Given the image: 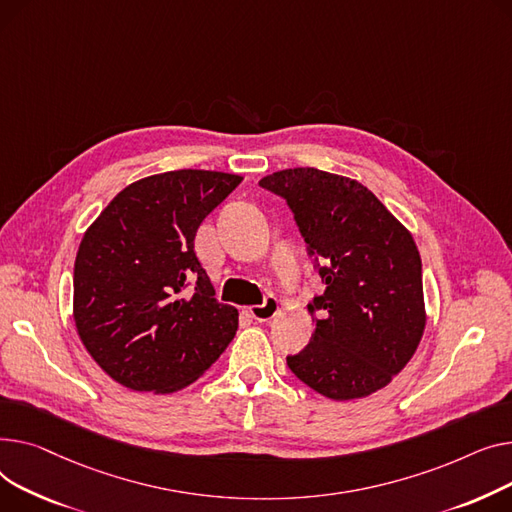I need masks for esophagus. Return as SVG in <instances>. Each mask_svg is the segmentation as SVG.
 <instances>
[{"instance_id":"obj_1","label":"esophagus","mask_w":512,"mask_h":512,"mask_svg":"<svg viewBox=\"0 0 512 512\" xmlns=\"http://www.w3.org/2000/svg\"><path fill=\"white\" fill-rule=\"evenodd\" d=\"M279 308H281L279 299H277L275 295H268V297L264 299L262 306H252V308H250V314H252V318L258 320V322H268L270 318L277 316Z\"/></svg>"}]
</instances>
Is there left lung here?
<instances>
[{"label":"left lung","instance_id":"8db88e82","mask_svg":"<svg viewBox=\"0 0 512 512\" xmlns=\"http://www.w3.org/2000/svg\"><path fill=\"white\" fill-rule=\"evenodd\" d=\"M260 186L287 200L326 285L308 306L318 314L312 341L287 366L326 399L376 393L409 364L426 328L422 258L409 229L345 175L293 167Z\"/></svg>","mask_w":512,"mask_h":512}]
</instances>
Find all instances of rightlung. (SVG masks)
Segmentation results:
<instances>
[{
    "label": "right lung",
    "mask_w": 512,
    "mask_h": 512,
    "mask_svg": "<svg viewBox=\"0 0 512 512\" xmlns=\"http://www.w3.org/2000/svg\"><path fill=\"white\" fill-rule=\"evenodd\" d=\"M242 175L177 169L138 179L84 231L74 262V322L115 382L169 395L196 382L237 330L194 252L200 223Z\"/></svg>",
    "instance_id": "1"
}]
</instances>
